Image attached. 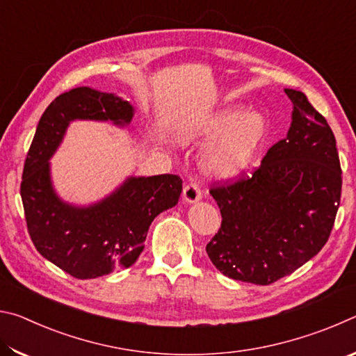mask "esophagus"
Segmentation results:
<instances>
[{"mask_svg":"<svg viewBox=\"0 0 356 356\" xmlns=\"http://www.w3.org/2000/svg\"><path fill=\"white\" fill-rule=\"evenodd\" d=\"M201 200V188L196 180H191L190 184L184 186V201L185 202H196Z\"/></svg>","mask_w":356,"mask_h":356,"instance_id":"esophagus-1","label":"esophagus"}]
</instances>
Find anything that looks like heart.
Masks as SVG:
<instances>
[{
	"instance_id": "b5f03b06",
	"label": "heart",
	"mask_w": 356,
	"mask_h": 356,
	"mask_svg": "<svg viewBox=\"0 0 356 356\" xmlns=\"http://www.w3.org/2000/svg\"><path fill=\"white\" fill-rule=\"evenodd\" d=\"M267 136L261 113L227 106L202 118L186 131L188 141L213 140L202 155V170L218 179H232L248 170Z\"/></svg>"
}]
</instances>
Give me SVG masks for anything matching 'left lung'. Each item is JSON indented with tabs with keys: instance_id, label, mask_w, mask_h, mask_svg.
Masks as SVG:
<instances>
[{
	"instance_id": "obj_1",
	"label": "left lung",
	"mask_w": 356,
	"mask_h": 356,
	"mask_svg": "<svg viewBox=\"0 0 356 356\" xmlns=\"http://www.w3.org/2000/svg\"><path fill=\"white\" fill-rule=\"evenodd\" d=\"M284 92L293 105L287 136L250 176L210 186L221 212L206 246L210 261L229 278L259 286L293 273L323 248L341 202L333 130L303 92Z\"/></svg>"
}]
</instances>
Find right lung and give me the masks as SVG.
<instances>
[{"label":"right lung","instance_id":"add662e5","mask_svg":"<svg viewBox=\"0 0 356 356\" xmlns=\"http://www.w3.org/2000/svg\"><path fill=\"white\" fill-rule=\"evenodd\" d=\"M134 108L113 94L75 88L48 105L29 146L20 195L29 237L42 256L78 280L129 268L144 250L150 222L176 206L182 179L174 174L130 177L91 207H74L53 191L48 160L74 119L125 125Z\"/></svg>","mask_w":356,"mask_h":356}]
</instances>
